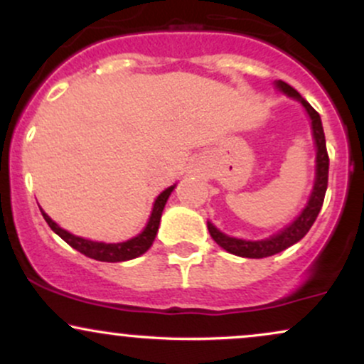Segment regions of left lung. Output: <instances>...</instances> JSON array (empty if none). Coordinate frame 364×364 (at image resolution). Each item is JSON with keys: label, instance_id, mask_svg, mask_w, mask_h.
Segmentation results:
<instances>
[{"label": "left lung", "instance_id": "left-lung-1", "mask_svg": "<svg viewBox=\"0 0 364 364\" xmlns=\"http://www.w3.org/2000/svg\"><path fill=\"white\" fill-rule=\"evenodd\" d=\"M274 87L286 97L294 99L303 106V109L306 111L308 118H310L311 124V136L313 144L316 149V157H315V181H313L311 193L308 196L306 205L303 207V210L299 212L298 217L292 220L291 224L284 225L281 231L274 232L272 236L263 237V240H243V237H235L229 236L225 232L217 229L210 220H207L208 232H210L212 240L215 241L220 248L225 252L237 255V257L243 258H265L272 257L275 253H281L289 246L296 245L299 240H303L304 235L310 231V228L315 223L316 215H318L321 205H323L325 191H327V183H328V156H327V145H325V133L323 127H321L320 114L308 104L304 99L299 95L298 90L292 89L291 85H287L286 82L275 80Z\"/></svg>", "mask_w": 364, "mask_h": 364}]
</instances>
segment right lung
I'll return each instance as SVG.
<instances>
[{
    "label": "right lung",
    "instance_id": "obj_1",
    "mask_svg": "<svg viewBox=\"0 0 364 364\" xmlns=\"http://www.w3.org/2000/svg\"><path fill=\"white\" fill-rule=\"evenodd\" d=\"M174 188H176V183L171 185L169 188H166L162 193H159L156 202H154L152 205V212H150V217L147 224H145L144 231H141L140 235L129 237L127 241H119V243H104V241H92V240H87V237L75 236L70 231H66V229H63L61 225L54 223L43 208H41V212H43V217L46 219V223L49 224V228H51L63 241H66L72 248L83 253L85 257L94 258V260H99V262H111V263L127 262V260H133V258L140 257V255H144L150 246H152L154 240H156L157 236L159 224H161L162 210H164L166 202H168V198L171 196V193H173Z\"/></svg>",
    "mask_w": 364,
    "mask_h": 364
}]
</instances>
